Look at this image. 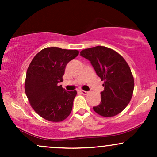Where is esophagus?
<instances>
[{"mask_svg":"<svg viewBox=\"0 0 157 157\" xmlns=\"http://www.w3.org/2000/svg\"><path fill=\"white\" fill-rule=\"evenodd\" d=\"M80 92L81 94H84V95L87 94H88V91H84V90H80Z\"/></svg>","mask_w":157,"mask_h":157,"instance_id":"1","label":"esophagus"}]
</instances>
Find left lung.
<instances>
[{"label":"left lung","mask_w":157,"mask_h":157,"mask_svg":"<svg viewBox=\"0 0 157 157\" xmlns=\"http://www.w3.org/2000/svg\"><path fill=\"white\" fill-rule=\"evenodd\" d=\"M89 60L104 83L101 102L94 111L104 117L122 112L133 96L134 80L128 64L120 54L105 46H97L80 52Z\"/></svg>","instance_id":"1"}]
</instances>
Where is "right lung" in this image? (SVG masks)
<instances>
[{"mask_svg":"<svg viewBox=\"0 0 157 157\" xmlns=\"http://www.w3.org/2000/svg\"><path fill=\"white\" fill-rule=\"evenodd\" d=\"M78 55L76 49L47 47L39 52L29 66L25 92L32 109L48 121H63L71 112L77 91H66L58 83L63 81L66 65Z\"/></svg>","mask_w":157,"mask_h":157,"instance_id":"1","label":"right lung"}]
</instances>
